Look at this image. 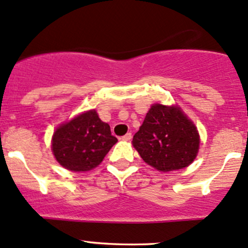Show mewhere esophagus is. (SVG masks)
I'll return each instance as SVG.
<instances>
[{"instance_id": "obj_1", "label": "esophagus", "mask_w": 248, "mask_h": 248, "mask_svg": "<svg viewBox=\"0 0 248 248\" xmlns=\"http://www.w3.org/2000/svg\"><path fill=\"white\" fill-rule=\"evenodd\" d=\"M122 140H124V141H129V140L132 139V133H127V134H124V137H121Z\"/></svg>"}]
</instances>
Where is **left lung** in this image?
<instances>
[{
  "mask_svg": "<svg viewBox=\"0 0 248 248\" xmlns=\"http://www.w3.org/2000/svg\"><path fill=\"white\" fill-rule=\"evenodd\" d=\"M133 146L145 163L168 172L186 168L194 161L200 137L181 108L158 103L146 114L141 127L133 137Z\"/></svg>",
  "mask_w": 248,
  "mask_h": 248,
  "instance_id": "8db88e82",
  "label": "left lung"
}]
</instances>
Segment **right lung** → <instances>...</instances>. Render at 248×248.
I'll return each mask as SVG.
<instances>
[{"instance_id": "1", "label": "right lung", "mask_w": 248, "mask_h": 248, "mask_svg": "<svg viewBox=\"0 0 248 248\" xmlns=\"http://www.w3.org/2000/svg\"><path fill=\"white\" fill-rule=\"evenodd\" d=\"M117 139L110 126L89 110L62 124L52 138V151L58 163L71 171H89L100 165Z\"/></svg>"}]
</instances>
